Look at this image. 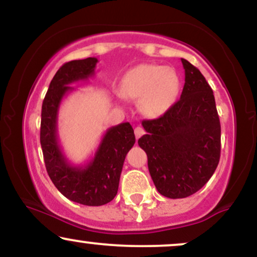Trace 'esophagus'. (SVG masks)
<instances>
[{"label":"esophagus","instance_id":"esophagus-1","mask_svg":"<svg viewBox=\"0 0 257 257\" xmlns=\"http://www.w3.org/2000/svg\"><path fill=\"white\" fill-rule=\"evenodd\" d=\"M134 133H135V138L139 139V138L143 137L144 134H145V131H144V129L141 128V126H137V128H135Z\"/></svg>","mask_w":257,"mask_h":257}]
</instances>
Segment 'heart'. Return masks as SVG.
Wrapping results in <instances>:
<instances>
[{
	"instance_id": "b5f03b06",
	"label": "heart",
	"mask_w": 257,
	"mask_h": 257,
	"mask_svg": "<svg viewBox=\"0 0 257 257\" xmlns=\"http://www.w3.org/2000/svg\"><path fill=\"white\" fill-rule=\"evenodd\" d=\"M180 91V78L175 70L157 64H141L125 73L120 93L139 99V108L151 118L162 116L172 107Z\"/></svg>"
}]
</instances>
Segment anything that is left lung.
I'll use <instances>...</instances> for the list:
<instances>
[{"label": "left lung", "mask_w": 257, "mask_h": 257, "mask_svg": "<svg viewBox=\"0 0 257 257\" xmlns=\"http://www.w3.org/2000/svg\"><path fill=\"white\" fill-rule=\"evenodd\" d=\"M185 85L163 116L143 120L138 144L147 155L156 188L168 198H186L213 176L220 161L221 125L213 89L192 64L181 59Z\"/></svg>", "instance_id": "8db88e82"}]
</instances>
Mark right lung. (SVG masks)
<instances>
[{
  "label": "right lung",
  "mask_w": 257,
  "mask_h": 257,
  "mask_svg": "<svg viewBox=\"0 0 257 257\" xmlns=\"http://www.w3.org/2000/svg\"><path fill=\"white\" fill-rule=\"evenodd\" d=\"M96 63V58H87L64 64L49 84L41 113L40 140L49 178L67 199L89 206L104 205L116 197L125 156L135 144L133 126L125 122L106 131L95 155L85 166L70 163L59 145L57 125L61 101L73 90L70 84L94 76Z\"/></svg>",
  "instance_id": "right-lung-1"
}]
</instances>
